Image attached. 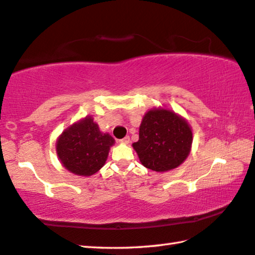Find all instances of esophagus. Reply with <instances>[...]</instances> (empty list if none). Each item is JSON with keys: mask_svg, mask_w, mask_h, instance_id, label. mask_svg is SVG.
Returning <instances> with one entry per match:
<instances>
[{"mask_svg": "<svg viewBox=\"0 0 255 255\" xmlns=\"http://www.w3.org/2000/svg\"><path fill=\"white\" fill-rule=\"evenodd\" d=\"M120 142H121V143H125V144L128 143V142H130V136H128V135L124 136L123 139H121V140H120Z\"/></svg>", "mask_w": 255, "mask_h": 255, "instance_id": "34e87169", "label": "esophagus"}]
</instances>
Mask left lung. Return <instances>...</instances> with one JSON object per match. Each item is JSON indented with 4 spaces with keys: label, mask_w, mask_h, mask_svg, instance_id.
I'll list each match as a JSON object with an SVG mask.
<instances>
[{
    "label": "left lung",
    "mask_w": 255,
    "mask_h": 255,
    "mask_svg": "<svg viewBox=\"0 0 255 255\" xmlns=\"http://www.w3.org/2000/svg\"><path fill=\"white\" fill-rule=\"evenodd\" d=\"M191 142L193 132L185 120L167 109H152L143 116L133 148L144 167L165 172L187 158Z\"/></svg>",
    "instance_id": "left-lung-1"
}]
</instances>
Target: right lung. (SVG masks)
<instances>
[{"label": "right lung", "mask_w": 255, "mask_h": 255, "mask_svg": "<svg viewBox=\"0 0 255 255\" xmlns=\"http://www.w3.org/2000/svg\"><path fill=\"white\" fill-rule=\"evenodd\" d=\"M114 142L112 135L99 130L92 117H85L62 132L57 141V154L68 171L89 177L104 166Z\"/></svg>", "instance_id": "1"}]
</instances>
